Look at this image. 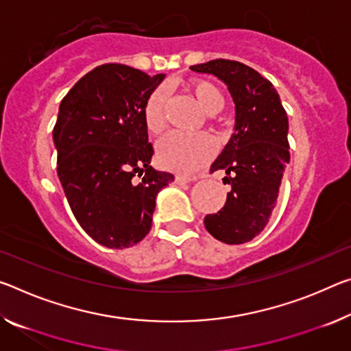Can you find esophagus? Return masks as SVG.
Wrapping results in <instances>:
<instances>
[{
	"label": "esophagus",
	"mask_w": 351,
	"mask_h": 351,
	"mask_svg": "<svg viewBox=\"0 0 351 351\" xmlns=\"http://www.w3.org/2000/svg\"><path fill=\"white\" fill-rule=\"evenodd\" d=\"M197 181V176H187V175H176L175 182L176 184H184V182H192Z\"/></svg>",
	"instance_id": "1"
}]
</instances>
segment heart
<instances>
[{
	"mask_svg": "<svg viewBox=\"0 0 351 351\" xmlns=\"http://www.w3.org/2000/svg\"><path fill=\"white\" fill-rule=\"evenodd\" d=\"M187 88L206 114H215L223 108V93L213 82L197 80L189 82ZM165 101L167 95L164 88H156L149 93L143 106V120L152 134H159L164 131ZM213 149L214 143L206 134L187 136L181 132H170L159 142L158 160L167 170H173L178 173H192L204 162H208Z\"/></svg>",
	"mask_w": 351,
	"mask_h": 351,
	"instance_id": "1",
	"label": "heart"
}]
</instances>
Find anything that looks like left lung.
<instances>
[{
	"mask_svg": "<svg viewBox=\"0 0 351 351\" xmlns=\"http://www.w3.org/2000/svg\"><path fill=\"white\" fill-rule=\"evenodd\" d=\"M191 70L223 81L236 104L234 134L210 167L226 171L231 191L219 213L204 217V226L217 241L245 243L269 223L291 160L286 110L271 82L245 64L215 59Z\"/></svg>",
	"mask_w": 351,
	"mask_h": 351,
	"instance_id": "left-lung-1",
	"label": "left lung"
}]
</instances>
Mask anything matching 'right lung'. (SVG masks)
<instances>
[{
  "label": "right lung",
  "mask_w": 351,
  "mask_h": 351,
  "mask_svg": "<svg viewBox=\"0 0 351 351\" xmlns=\"http://www.w3.org/2000/svg\"><path fill=\"white\" fill-rule=\"evenodd\" d=\"M165 75L99 65L59 106L58 176L71 213L93 241L128 248L152 230L156 197L175 176L152 167L143 106Z\"/></svg>",
  "instance_id": "right-lung-1"
}]
</instances>
